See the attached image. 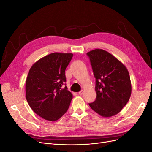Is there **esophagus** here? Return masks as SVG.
Here are the masks:
<instances>
[{
  "instance_id": "esophagus-1",
  "label": "esophagus",
  "mask_w": 152,
  "mask_h": 152,
  "mask_svg": "<svg viewBox=\"0 0 152 152\" xmlns=\"http://www.w3.org/2000/svg\"><path fill=\"white\" fill-rule=\"evenodd\" d=\"M84 91L83 90H82V91H80V92H79V95H82V94H83V93H84Z\"/></svg>"
}]
</instances>
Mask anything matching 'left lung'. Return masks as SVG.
I'll list each match as a JSON object with an SVG mask.
<instances>
[{
    "label": "left lung",
    "instance_id": "left-lung-1",
    "mask_svg": "<svg viewBox=\"0 0 152 152\" xmlns=\"http://www.w3.org/2000/svg\"><path fill=\"white\" fill-rule=\"evenodd\" d=\"M96 78V98L89 103L91 109L103 117L120 112L129 102L132 87L129 73L124 64L102 49L87 53Z\"/></svg>",
    "mask_w": 152,
    "mask_h": 152
}]
</instances>
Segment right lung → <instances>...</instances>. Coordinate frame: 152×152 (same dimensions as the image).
<instances>
[{
	"mask_svg": "<svg viewBox=\"0 0 152 152\" xmlns=\"http://www.w3.org/2000/svg\"><path fill=\"white\" fill-rule=\"evenodd\" d=\"M72 53H53L33 64L26 77V98L30 108L46 121H56L65 114L73 98L67 87L65 70Z\"/></svg>",
	"mask_w": 152,
	"mask_h": 152,
	"instance_id": "obj_1",
	"label": "right lung"
}]
</instances>
